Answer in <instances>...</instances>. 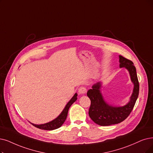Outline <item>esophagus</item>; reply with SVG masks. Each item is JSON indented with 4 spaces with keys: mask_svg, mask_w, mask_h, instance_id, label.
<instances>
[{
    "mask_svg": "<svg viewBox=\"0 0 153 153\" xmlns=\"http://www.w3.org/2000/svg\"><path fill=\"white\" fill-rule=\"evenodd\" d=\"M87 90L86 88L84 87H80V88H78V94H82V95L85 94L87 93Z\"/></svg>",
    "mask_w": 153,
    "mask_h": 153,
    "instance_id": "1",
    "label": "esophagus"
}]
</instances>
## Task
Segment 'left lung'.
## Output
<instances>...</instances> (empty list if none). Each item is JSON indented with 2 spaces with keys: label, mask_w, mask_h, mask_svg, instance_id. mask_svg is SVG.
<instances>
[{
  "label": "left lung",
  "mask_w": 153,
  "mask_h": 153,
  "mask_svg": "<svg viewBox=\"0 0 153 153\" xmlns=\"http://www.w3.org/2000/svg\"><path fill=\"white\" fill-rule=\"evenodd\" d=\"M120 68H126L129 72L131 80L134 84V89L130 101L123 107H114L108 105L104 100L100 91L101 83L94 85L87 91V96L91 101L88 114L94 123L101 126L119 124L124 121L132 112L137 99L139 84L136 69L132 61L123 56H119Z\"/></svg>",
  "instance_id": "1"
}]
</instances>
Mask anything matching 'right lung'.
Masks as SVG:
<instances>
[{"label": "right lung", "mask_w": 153, "mask_h": 153, "mask_svg": "<svg viewBox=\"0 0 153 153\" xmlns=\"http://www.w3.org/2000/svg\"><path fill=\"white\" fill-rule=\"evenodd\" d=\"M77 95H78L76 93L74 95V96L71 98V100L68 102V103H67L65 108L63 109V111L62 112V113H61L58 117H56L55 119H54L52 121L49 122V123L44 124L38 125V124H34L33 123H30V124H32L34 127L39 128L40 129L51 131V130L58 129V128L60 127L65 123V121L67 117V115H68V110L70 106L76 100Z\"/></svg>", "instance_id": "obj_1"}]
</instances>
